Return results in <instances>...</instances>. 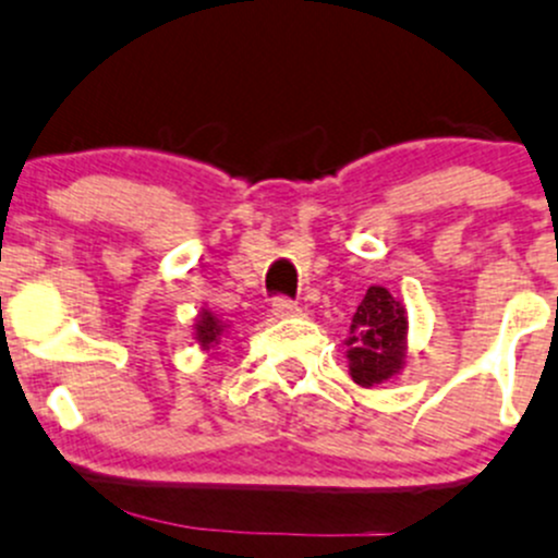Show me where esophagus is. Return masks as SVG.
Masks as SVG:
<instances>
[{"mask_svg":"<svg viewBox=\"0 0 558 558\" xmlns=\"http://www.w3.org/2000/svg\"><path fill=\"white\" fill-rule=\"evenodd\" d=\"M272 315L275 318H294V315H299V304L291 302V299H275Z\"/></svg>","mask_w":558,"mask_h":558,"instance_id":"34e87169","label":"esophagus"}]
</instances>
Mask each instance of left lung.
Here are the masks:
<instances>
[{
    "label": "left lung",
    "instance_id": "1",
    "mask_svg": "<svg viewBox=\"0 0 558 558\" xmlns=\"http://www.w3.org/2000/svg\"><path fill=\"white\" fill-rule=\"evenodd\" d=\"M348 344L350 377L361 387H379L403 372L409 353V315L383 286H368L357 304Z\"/></svg>",
    "mask_w": 558,
    "mask_h": 558
}]
</instances>
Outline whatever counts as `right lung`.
Wrapping results in <instances>:
<instances>
[{"label": "right lung", "instance_id": "1", "mask_svg": "<svg viewBox=\"0 0 558 558\" xmlns=\"http://www.w3.org/2000/svg\"><path fill=\"white\" fill-rule=\"evenodd\" d=\"M227 328H230V324H225V320L216 318L208 307H203L201 313H197L195 324H192V337H195V342L201 344L203 350H214L216 344L221 342V337L227 333Z\"/></svg>", "mask_w": 558, "mask_h": 558}]
</instances>
